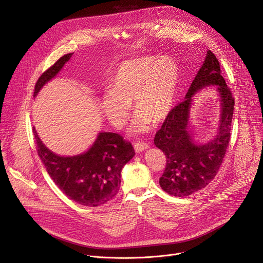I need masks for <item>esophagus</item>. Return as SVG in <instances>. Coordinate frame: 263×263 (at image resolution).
Listing matches in <instances>:
<instances>
[{
    "mask_svg": "<svg viewBox=\"0 0 263 263\" xmlns=\"http://www.w3.org/2000/svg\"><path fill=\"white\" fill-rule=\"evenodd\" d=\"M148 148H149V145L147 143H143V142L134 143V149L136 152H142Z\"/></svg>",
    "mask_w": 263,
    "mask_h": 263,
    "instance_id": "obj_1",
    "label": "esophagus"
}]
</instances>
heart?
Masks as SVG:
<instances>
[{"label": "heart", "instance_id": "heart-1", "mask_svg": "<svg viewBox=\"0 0 263 263\" xmlns=\"http://www.w3.org/2000/svg\"><path fill=\"white\" fill-rule=\"evenodd\" d=\"M179 73L169 58L145 57L122 63L102 97V109L111 124L121 128L133 101L137 113L131 130L147 131L150 121L159 124L169 114L177 92Z\"/></svg>", "mask_w": 263, "mask_h": 263}]
</instances>
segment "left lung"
I'll use <instances>...</instances> for the list:
<instances>
[{"label": "left lung", "instance_id": "8db88e82", "mask_svg": "<svg viewBox=\"0 0 263 263\" xmlns=\"http://www.w3.org/2000/svg\"><path fill=\"white\" fill-rule=\"evenodd\" d=\"M208 85H216L221 98L219 129L213 141L196 144L186 130L192 96ZM235 99L221 74V66L212 50L189 86L183 100L167 115L155 133L154 144L166 155V167L160 185L173 197H187L211 183L223 162L231 139Z\"/></svg>", "mask_w": 263, "mask_h": 263}]
</instances>
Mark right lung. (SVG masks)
Wrapping results in <instances>:
<instances>
[{"mask_svg":"<svg viewBox=\"0 0 263 263\" xmlns=\"http://www.w3.org/2000/svg\"><path fill=\"white\" fill-rule=\"evenodd\" d=\"M73 52L58 59L39 77L33 96L54 78L72 57ZM37 151L51 180L69 199L76 203L96 207L112 200L119 190L120 172L135 155L130 142L121 135L101 132L86 152L75 156H60L48 150L36 130L32 129Z\"/></svg>","mask_w":263,"mask_h":263,"instance_id":"1","label":"right lung"}]
</instances>
